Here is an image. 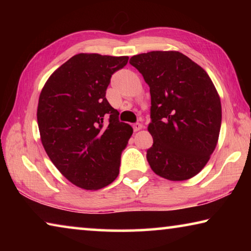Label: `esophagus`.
Listing matches in <instances>:
<instances>
[{
  "label": "esophagus",
  "mask_w": 251,
  "mask_h": 251,
  "mask_svg": "<svg viewBox=\"0 0 251 251\" xmlns=\"http://www.w3.org/2000/svg\"><path fill=\"white\" fill-rule=\"evenodd\" d=\"M133 128H134V131H138L143 128V125L141 124V123H135V124L133 125Z\"/></svg>",
  "instance_id": "obj_1"
}]
</instances>
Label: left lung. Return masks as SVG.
I'll return each mask as SVG.
<instances>
[{"label":"left lung","mask_w":251,"mask_h":251,"mask_svg":"<svg viewBox=\"0 0 251 251\" xmlns=\"http://www.w3.org/2000/svg\"><path fill=\"white\" fill-rule=\"evenodd\" d=\"M130 65L151 92L147 151L152 172L169 180L189 179L205 167L217 145L222 104L205 70L176 50L135 55Z\"/></svg>","instance_id":"obj_1"}]
</instances>
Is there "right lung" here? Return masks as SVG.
<instances>
[{
	"mask_svg": "<svg viewBox=\"0 0 251 251\" xmlns=\"http://www.w3.org/2000/svg\"><path fill=\"white\" fill-rule=\"evenodd\" d=\"M128 56L80 53L50 76L41 92V141L63 176L87 190L109 185L120 174L122 151L133 128L120 122L106 100L110 77Z\"/></svg>",
	"mask_w": 251,
	"mask_h": 251,
	"instance_id": "obj_1",
	"label": "right lung"
}]
</instances>
